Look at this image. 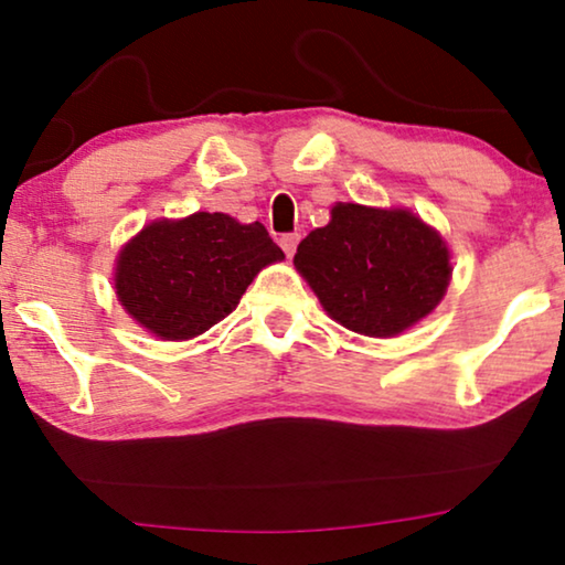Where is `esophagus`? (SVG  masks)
I'll use <instances>...</instances> for the list:
<instances>
[{"label": "esophagus", "instance_id": "34e87169", "mask_svg": "<svg viewBox=\"0 0 565 565\" xmlns=\"http://www.w3.org/2000/svg\"><path fill=\"white\" fill-rule=\"evenodd\" d=\"M298 242H300V234H285V236L280 238L282 252L288 254V257H292V254H296V246H298Z\"/></svg>", "mask_w": 565, "mask_h": 565}]
</instances>
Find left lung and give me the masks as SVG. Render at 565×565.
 I'll return each instance as SVG.
<instances>
[{"label":"left lung","mask_w":565,"mask_h":565,"mask_svg":"<svg viewBox=\"0 0 565 565\" xmlns=\"http://www.w3.org/2000/svg\"><path fill=\"white\" fill-rule=\"evenodd\" d=\"M292 265L323 311L365 337H396L435 311L450 285V249L404 207L337 203L298 244Z\"/></svg>","instance_id":"8db88e82"}]
</instances>
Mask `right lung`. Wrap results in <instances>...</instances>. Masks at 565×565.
Returning <instances> with one entry per match:
<instances>
[{
	"label": "right lung",
	"instance_id": "right-lung-1",
	"mask_svg": "<svg viewBox=\"0 0 565 565\" xmlns=\"http://www.w3.org/2000/svg\"><path fill=\"white\" fill-rule=\"evenodd\" d=\"M285 259L262 223L226 213L153 221L115 265L120 306L169 342L203 334L234 311L262 267Z\"/></svg>",
	"mask_w": 565,
	"mask_h": 565
}]
</instances>
